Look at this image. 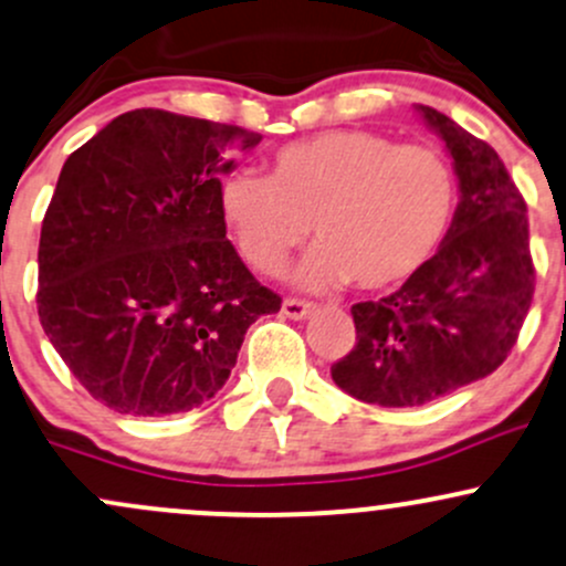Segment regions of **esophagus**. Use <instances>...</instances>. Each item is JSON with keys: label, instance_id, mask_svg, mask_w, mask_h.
I'll return each mask as SVG.
<instances>
[{"label": "esophagus", "instance_id": "esophagus-1", "mask_svg": "<svg viewBox=\"0 0 566 566\" xmlns=\"http://www.w3.org/2000/svg\"><path fill=\"white\" fill-rule=\"evenodd\" d=\"M282 312L284 316H290V319H306V316L314 312V306L308 301H301V297H284Z\"/></svg>", "mask_w": 566, "mask_h": 566}]
</instances>
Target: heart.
Masks as SVG:
<instances>
[{"instance_id":"b5f03b06","label":"heart","mask_w":566,"mask_h":566,"mask_svg":"<svg viewBox=\"0 0 566 566\" xmlns=\"http://www.w3.org/2000/svg\"><path fill=\"white\" fill-rule=\"evenodd\" d=\"M222 222L241 258L276 273L312 233L297 265L303 287L389 290L434 258L457 212V177L430 145H397L374 132H327L269 160V177L231 171L220 182Z\"/></svg>"}]
</instances>
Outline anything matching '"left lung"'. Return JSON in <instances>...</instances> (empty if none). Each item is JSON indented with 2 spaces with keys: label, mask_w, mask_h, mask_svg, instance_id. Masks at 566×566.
Returning a JSON list of instances; mask_svg holds the SVG:
<instances>
[{
  "label": "left lung",
  "mask_w": 566,
  "mask_h": 566,
  "mask_svg": "<svg viewBox=\"0 0 566 566\" xmlns=\"http://www.w3.org/2000/svg\"><path fill=\"white\" fill-rule=\"evenodd\" d=\"M454 158L459 207L443 247L381 301L354 303V349L333 381L363 402L413 408L494 374L535 295L526 201L494 147L419 104Z\"/></svg>",
  "instance_id": "8db88e82"
}]
</instances>
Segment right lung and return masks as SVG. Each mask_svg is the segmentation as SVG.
<instances>
[{
	"mask_svg": "<svg viewBox=\"0 0 566 566\" xmlns=\"http://www.w3.org/2000/svg\"><path fill=\"white\" fill-rule=\"evenodd\" d=\"M258 134L134 109L66 158L40 233L36 312L98 402L192 411L226 387L258 316L282 297L226 239L220 177Z\"/></svg>",
	"mask_w": 566,
	"mask_h": 566,
	"instance_id": "add662e5",
	"label": "right lung"
}]
</instances>
